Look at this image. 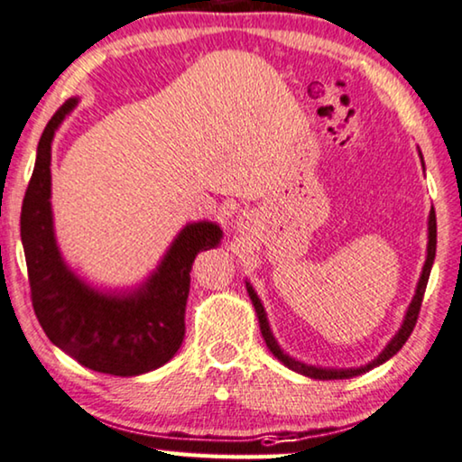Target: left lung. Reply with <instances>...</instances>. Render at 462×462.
Returning <instances> with one entry per match:
<instances>
[{"instance_id":"left-lung-1","label":"left lung","mask_w":462,"mask_h":462,"mask_svg":"<svg viewBox=\"0 0 462 462\" xmlns=\"http://www.w3.org/2000/svg\"><path fill=\"white\" fill-rule=\"evenodd\" d=\"M436 242H438L436 210H431V215H430V245H427V260H425V266H423V275H420V279H419L417 293H414L412 304L409 306V312H406L402 329L396 333V337H393L392 342L387 344L385 350L381 352L379 356L373 360V363H369L366 366H360V369H319V366H309V365H304V363H298V360H293L290 356H285V354L281 352V347L277 346L275 337H273V333L269 329V320H266V314H264L263 304H260V300H258L256 293H254L252 287L247 285V293H250L254 309H256L258 320H260V331H263V337H264L266 346H269V350L275 354V358H279L285 366H290L291 371L302 373V375L312 377V379H350L354 375H360V373L373 369V366L385 363L387 358H392L393 354H396L400 347L406 344V339L411 337L414 325H417V319H419V312H420V304H423V296H425V290H427V281H430L431 264H433V258H436Z\"/></svg>"}]
</instances>
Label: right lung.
<instances>
[{
  "mask_svg": "<svg viewBox=\"0 0 462 462\" xmlns=\"http://www.w3.org/2000/svg\"><path fill=\"white\" fill-rule=\"evenodd\" d=\"M75 106L77 99L64 102L45 126L20 212L32 310L45 336L87 369L142 375L169 363L181 347L193 260L215 247L223 231L212 223L187 225L160 269L131 296H104L81 283L60 258L50 206L51 139Z\"/></svg>",
  "mask_w": 462,
  "mask_h": 462,
  "instance_id": "1",
  "label": "right lung"
}]
</instances>
